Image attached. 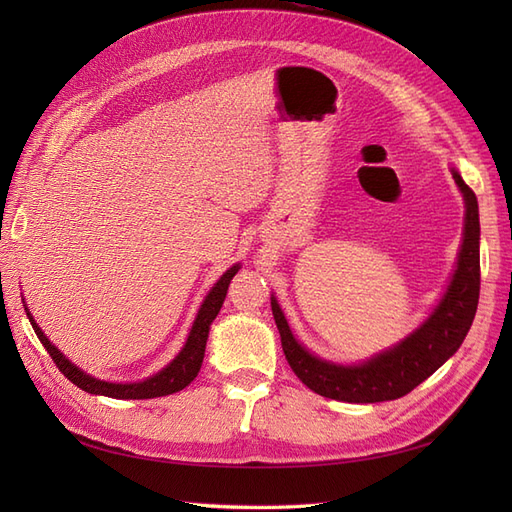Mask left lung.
Wrapping results in <instances>:
<instances>
[{"label": "left lung", "instance_id": "left-lung-1", "mask_svg": "<svg viewBox=\"0 0 512 512\" xmlns=\"http://www.w3.org/2000/svg\"><path fill=\"white\" fill-rule=\"evenodd\" d=\"M451 173L466 205L457 265L433 312L401 342L361 363L346 365L320 359L294 337L280 303L271 294L273 318L282 337L286 361L307 389L348 404L397 399L427 380L459 350L472 327L478 305L480 222L474 192L461 179L457 168H451Z\"/></svg>", "mask_w": 512, "mask_h": 512}]
</instances>
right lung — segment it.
Masks as SVG:
<instances>
[{
    "mask_svg": "<svg viewBox=\"0 0 512 512\" xmlns=\"http://www.w3.org/2000/svg\"><path fill=\"white\" fill-rule=\"evenodd\" d=\"M239 269H241V262L232 265L207 292V297L203 303H200L198 314L192 322L188 339H185V344L175 359L170 361L166 367H162L158 374H153L141 382H108V380H100V378H94L91 374H87V371L76 367L68 359V356L61 352L49 337L44 335V331L38 327L34 316L29 314L27 305H25V312H27V318H29V322H32V327L42 342V346L46 348V352L51 354V359L55 361L61 374H64L72 384L79 386V389H83L91 395H104V397H113V399L164 397V395H173V393L185 389V386H188L198 376L200 365H203V359H205V346H207L211 322L215 320V316L220 314L222 303H224L226 292H228V284L232 277L237 275Z\"/></svg>",
    "mask_w": 512,
    "mask_h": 512,
    "instance_id": "add662e5",
    "label": "right lung"
}]
</instances>
